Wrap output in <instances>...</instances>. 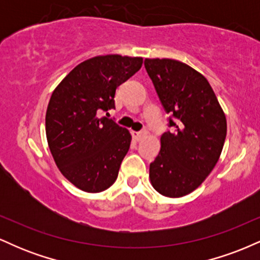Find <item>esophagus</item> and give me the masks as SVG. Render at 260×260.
<instances>
[{"label":"esophagus","instance_id":"esophagus-1","mask_svg":"<svg viewBox=\"0 0 260 260\" xmlns=\"http://www.w3.org/2000/svg\"><path fill=\"white\" fill-rule=\"evenodd\" d=\"M132 136H133L134 139L138 140V142H139V140L144 139L145 137L148 136V132H147V131H140V132H133Z\"/></svg>","mask_w":260,"mask_h":260}]
</instances>
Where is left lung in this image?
I'll return each instance as SVG.
<instances>
[{"label": "left lung", "mask_w": 260, "mask_h": 260, "mask_svg": "<svg viewBox=\"0 0 260 260\" xmlns=\"http://www.w3.org/2000/svg\"><path fill=\"white\" fill-rule=\"evenodd\" d=\"M144 66L174 129L161 136L149 176L160 194L178 198L201 186L216 165L228 131L225 113L207 78L188 64L147 58Z\"/></svg>", "instance_id": "1"}]
</instances>
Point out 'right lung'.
Returning a JSON list of instances; mask_svg holds the SVG:
<instances>
[{"label":"right lung","mask_w":260,"mask_h":260,"mask_svg":"<svg viewBox=\"0 0 260 260\" xmlns=\"http://www.w3.org/2000/svg\"><path fill=\"white\" fill-rule=\"evenodd\" d=\"M142 64V57H92L73 68L52 92L45 120L50 151L62 175L84 192H103L117 178L132 137L98 113L115 109L117 86Z\"/></svg>","instance_id":"right-lung-1"}]
</instances>
